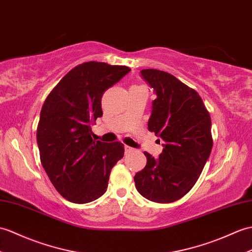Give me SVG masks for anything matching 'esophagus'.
<instances>
[{
	"mask_svg": "<svg viewBox=\"0 0 252 252\" xmlns=\"http://www.w3.org/2000/svg\"><path fill=\"white\" fill-rule=\"evenodd\" d=\"M134 149L132 148V147H130V146H125V151H126V154H128V153H131V151H133Z\"/></svg>",
	"mask_w": 252,
	"mask_h": 252,
	"instance_id": "34e87169",
	"label": "esophagus"
}]
</instances>
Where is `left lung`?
<instances>
[{
  "instance_id": "8db88e82",
  "label": "left lung",
  "mask_w": 252,
  "mask_h": 252,
  "mask_svg": "<svg viewBox=\"0 0 252 252\" xmlns=\"http://www.w3.org/2000/svg\"><path fill=\"white\" fill-rule=\"evenodd\" d=\"M142 76L157 98L148 130L164 140L159 159L148 153L135 174L137 191L156 203L179 200L195 185L213 148L212 119L200 94L172 74L148 68Z\"/></svg>"
}]
</instances>
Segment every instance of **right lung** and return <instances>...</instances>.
Masks as SVG:
<instances>
[{
  "mask_svg": "<svg viewBox=\"0 0 252 252\" xmlns=\"http://www.w3.org/2000/svg\"><path fill=\"white\" fill-rule=\"evenodd\" d=\"M131 71L125 65L85 62L75 66L46 97L36 130L39 158L56 190L76 204L102 196L112 168L125 156L120 142L91 137V125L103 115L108 88Z\"/></svg>",
  "mask_w": 252,
  "mask_h": 252,
  "instance_id": "add662e5",
  "label": "right lung"
}]
</instances>
